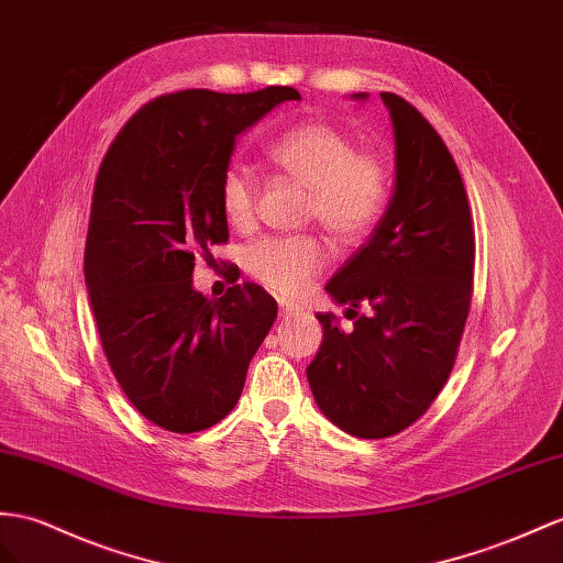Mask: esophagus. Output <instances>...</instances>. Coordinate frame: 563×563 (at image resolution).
Returning a JSON list of instances; mask_svg holds the SVG:
<instances>
[{
	"label": "esophagus",
	"mask_w": 563,
	"mask_h": 563,
	"mask_svg": "<svg viewBox=\"0 0 563 563\" xmlns=\"http://www.w3.org/2000/svg\"><path fill=\"white\" fill-rule=\"evenodd\" d=\"M301 309L297 305H290V301H280V316L287 319V316H299Z\"/></svg>",
	"instance_id": "obj_1"
}]
</instances>
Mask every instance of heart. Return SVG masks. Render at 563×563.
Here are the masks:
<instances>
[{
    "label": "heart",
    "mask_w": 563,
    "mask_h": 563,
    "mask_svg": "<svg viewBox=\"0 0 563 563\" xmlns=\"http://www.w3.org/2000/svg\"><path fill=\"white\" fill-rule=\"evenodd\" d=\"M271 162L297 185L307 187V219L325 233L352 244L380 219L387 199V170L378 156L358 152L356 142L333 123L309 121L290 128L268 147ZM258 187L247 166L228 164L219 201L223 219L247 230L254 223ZM328 264L325 244L313 235L262 238L244 252V268L271 292H305Z\"/></svg>",
    "instance_id": "1"
}]
</instances>
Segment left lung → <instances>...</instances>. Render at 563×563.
Here are the masks:
<instances>
[{
    "mask_svg": "<svg viewBox=\"0 0 563 563\" xmlns=\"http://www.w3.org/2000/svg\"><path fill=\"white\" fill-rule=\"evenodd\" d=\"M366 99V92L352 95ZM395 131V195L371 240L325 292L350 330L319 313L307 366L316 405L344 432L378 440L419 421L454 366L473 292L475 240L454 158L421 111L380 92ZM356 308L367 311L358 317Z\"/></svg>",
    "mask_w": 563,
    "mask_h": 563,
    "instance_id": "8db88e82",
    "label": "left lung"
}]
</instances>
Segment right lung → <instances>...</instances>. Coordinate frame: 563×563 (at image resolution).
I'll return each mask as SVG.
<instances>
[{"mask_svg":"<svg viewBox=\"0 0 563 563\" xmlns=\"http://www.w3.org/2000/svg\"><path fill=\"white\" fill-rule=\"evenodd\" d=\"M295 88L247 95L183 90L128 121L99 166L85 242V285L109 366L154 426L197 432L242 395L278 316L262 285L195 290V258L228 242L219 185L235 140Z\"/></svg>","mask_w":563,"mask_h":563,"instance_id":"obj_1","label":"right lung"}]
</instances>
